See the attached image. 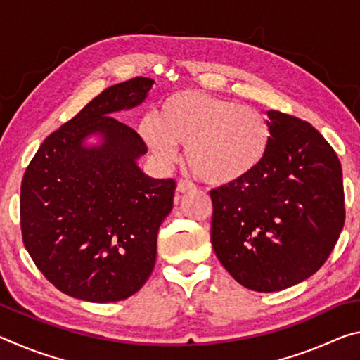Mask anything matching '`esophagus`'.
Returning <instances> with one entry per match:
<instances>
[{
    "mask_svg": "<svg viewBox=\"0 0 360 360\" xmlns=\"http://www.w3.org/2000/svg\"><path fill=\"white\" fill-rule=\"evenodd\" d=\"M193 188H195V186L192 184L191 181H187V179H181L178 182V186H176V191H178L179 193H186L188 191H193Z\"/></svg>",
    "mask_w": 360,
    "mask_h": 360,
    "instance_id": "1",
    "label": "esophagus"
}]
</instances>
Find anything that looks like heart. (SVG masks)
<instances>
[{
    "label": "heart",
    "instance_id": "obj_1",
    "mask_svg": "<svg viewBox=\"0 0 360 360\" xmlns=\"http://www.w3.org/2000/svg\"><path fill=\"white\" fill-rule=\"evenodd\" d=\"M146 144L173 160L186 146V162L198 179L214 187L248 181L264 165L271 127L260 112L241 103L200 90H181L144 115L138 125Z\"/></svg>",
    "mask_w": 360,
    "mask_h": 360
}]
</instances>
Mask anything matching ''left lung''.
<instances>
[{
    "mask_svg": "<svg viewBox=\"0 0 360 360\" xmlns=\"http://www.w3.org/2000/svg\"><path fill=\"white\" fill-rule=\"evenodd\" d=\"M271 146L259 172L211 191L212 249L241 285L288 289L324 265L345 225L343 173L311 124L266 111Z\"/></svg>",
    "mask_w": 360,
    "mask_h": 360,
    "instance_id": "1",
    "label": "left lung"
}]
</instances>
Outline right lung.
I'll use <instances>...</instances> for the list:
<instances>
[{"instance_id":"1","label":"right lung","mask_w":360,"mask_h":360,"mask_svg":"<svg viewBox=\"0 0 360 360\" xmlns=\"http://www.w3.org/2000/svg\"><path fill=\"white\" fill-rule=\"evenodd\" d=\"M152 84L135 77L103 90L44 139L23 174V245L42 275L79 300H125L154 270L176 182L139 168L148 146L114 117L141 105Z\"/></svg>"}]
</instances>
